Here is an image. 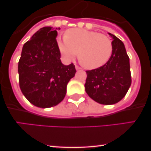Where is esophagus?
<instances>
[{"label":"esophagus","instance_id":"1","mask_svg":"<svg viewBox=\"0 0 151 151\" xmlns=\"http://www.w3.org/2000/svg\"><path fill=\"white\" fill-rule=\"evenodd\" d=\"M75 68H76V70H81V69L80 67H79V66H77V65H76V66H75Z\"/></svg>","mask_w":151,"mask_h":151}]
</instances>
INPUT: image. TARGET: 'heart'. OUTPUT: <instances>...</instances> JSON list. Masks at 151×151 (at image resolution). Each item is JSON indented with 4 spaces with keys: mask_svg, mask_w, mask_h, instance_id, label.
Listing matches in <instances>:
<instances>
[{
    "mask_svg": "<svg viewBox=\"0 0 151 151\" xmlns=\"http://www.w3.org/2000/svg\"><path fill=\"white\" fill-rule=\"evenodd\" d=\"M58 47L67 62L75 58L79 52V62L89 70L104 65L113 50L111 40L106 35L79 28L70 29L66 32L65 36L59 37Z\"/></svg>",
    "mask_w": 151,
    "mask_h": 151,
    "instance_id": "heart-1",
    "label": "heart"
}]
</instances>
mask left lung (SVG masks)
Wrapping results in <instances>:
<instances>
[{"instance_id":"obj_1","label":"left lung","mask_w":151,"mask_h":151,"mask_svg":"<svg viewBox=\"0 0 151 151\" xmlns=\"http://www.w3.org/2000/svg\"><path fill=\"white\" fill-rule=\"evenodd\" d=\"M113 38L111 56L99 68L87 70L85 91L90 98L101 104H114L126 96L131 84L129 58L121 40Z\"/></svg>"}]
</instances>
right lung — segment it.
Wrapping results in <instances>:
<instances>
[{"label":"right lung","mask_w":151,"mask_h":151,"mask_svg":"<svg viewBox=\"0 0 151 151\" xmlns=\"http://www.w3.org/2000/svg\"><path fill=\"white\" fill-rule=\"evenodd\" d=\"M57 35L58 31L52 27L40 29L24 44L18 62L22 93L32 104L40 108L60 103L66 95L67 83L76 73L73 63L66 66L61 62Z\"/></svg>","instance_id":"1"}]
</instances>
